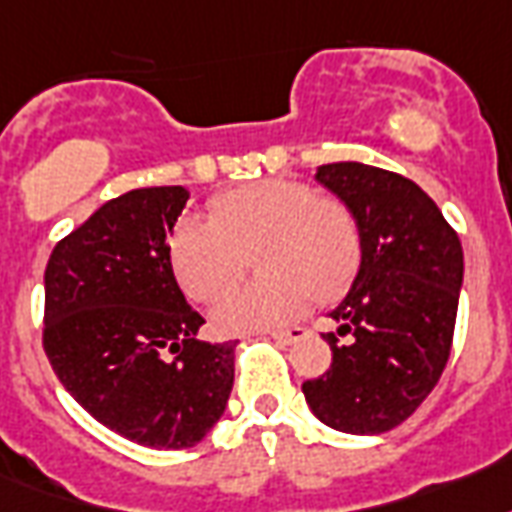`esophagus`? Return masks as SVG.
<instances>
[{
    "label": "esophagus",
    "mask_w": 512,
    "mask_h": 512,
    "mask_svg": "<svg viewBox=\"0 0 512 512\" xmlns=\"http://www.w3.org/2000/svg\"><path fill=\"white\" fill-rule=\"evenodd\" d=\"M272 341H278V343H297L305 338V327H292V330H275V333H270Z\"/></svg>",
    "instance_id": "34e87169"
}]
</instances>
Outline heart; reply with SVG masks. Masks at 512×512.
Instances as JSON below:
<instances>
[{"label":"heart","instance_id":"heart-1","mask_svg":"<svg viewBox=\"0 0 512 512\" xmlns=\"http://www.w3.org/2000/svg\"><path fill=\"white\" fill-rule=\"evenodd\" d=\"M259 278L218 302L223 333H259L333 300L357 275L363 234L352 210L294 179H259L212 199L210 218H182L171 234V267L196 302L218 300L240 281L248 253Z\"/></svg>","mask_w":512,"mask_h":512}]
</instances>
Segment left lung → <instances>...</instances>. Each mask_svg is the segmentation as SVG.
I'll use <instances>...</instances> for the list:
<instances>
[{"mask_svg":"<svg viewBox=\"0 0 512 512\" xmlns=\"http://www.w3.org/2000/svg\"><path fill=\"white\" fill-rule=\"evenodd\" d=\"M316 179L352 210L363 259L324 333L333 365L302 384L311 412L343 434H384L423 404L445 371L464 283L461 240L412 179L327 163Z\"/></svg>","mask_w":512,"mask_h":512,"instance_id":"1","label":"left lung"}]
</instances>
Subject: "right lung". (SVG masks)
<instances>
[{
	"label": "right lung",
	"mask_w": 512,
	"mask_h": 512,
	"mask_svg": "<svg viewBox=\"0 0 512 512\" xmlns=\"http://www.w3.org/2000/svg\"><path fill=\"white\" fill-rule=\"evenodd\" d=\"M188 196L182 185L128 190L59 240L46 267L54 374L98 423L155 450L201 442L234 384V343L196 338L204 319L171 270Z\"/></svg>",
	"instance_id": "obj_1"
}]
</instances>
